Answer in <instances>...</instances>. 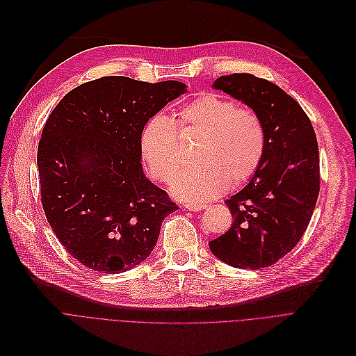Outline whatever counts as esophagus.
I'll list each match as a JSON object with an SVG mask.
<instances>
[{
  "mask_svg": "<svg viewBox=\"0 0 356 356\" xmlns=\"http://www.w3.org/2000/svg\"><path fill=\"white\" fill-rule=\"evenodd\" d=\"M184 207L187 210H191V211H201V210L206 209L204 204H193V202H187V204H185Z\"/></svg>",
  "mask_w": 356,
  "mask_h": 356,
  "instance_id": "1",
  "label": "esophagus"
}]
</instances>
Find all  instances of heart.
<instances>
[{"mask_svg": "<svg viewBox=\"0 0 356 356\" xmlns=\"http://www.w3.org/2000/svg\"><path fill=\"white\" fill-rule=\"evenodd\" d=\"M178 130L182 136L200 138L193 158L197 166L185 169L171 184L177 198L193 204L248 182L265 158L266 131L259 114L225 95L204 92L179 110L177 123L163 113L145 123L140 158L159 182L171 181L181 168Z\"/></svg>", "mask_w": 356, "mask_h": 356, "instance_id": "b5f03b06", "label": "heart"}]
</instances>
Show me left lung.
Masks as SVG:
<instances>
[{
    "label": "left lung",
    "instance_id": "1",
    "mask_svg": "<svg viewBox=\"0 0 356 356\" xmlns=\"http://www.w3.org/2000/svg\"><path fill=\"white\" fill-rule=\"evenodd\" d=\"M213 87L259 114L266 152L246 187L226 200L232 227L209 246L234 268L270 266L294 249L313 216L320 190L316 133L297 101L268 79L232 74Z\"/></svg>",
    "mask_w": 356,
    "mask_h": 356
}]
</instances>
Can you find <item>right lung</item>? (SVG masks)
<instances>
[{"label": "right lung", "mask_w": 356, "mask_h": 356, "mask_svg": "<svg viewBox=\"0 0 356 356\" xmlns=\"http://www.w3.org/2000/svg\"><path fill=\"white\" fill-rule=\"evenodd\" d=\"M185 92L178 81L103 76L67 92L38 147L42 206L56 238L83 266L118 274L155 248L178 210L142 171L145 123Z\"/></svg>", "instance_id": "right-lung-1"}]
</instances>
